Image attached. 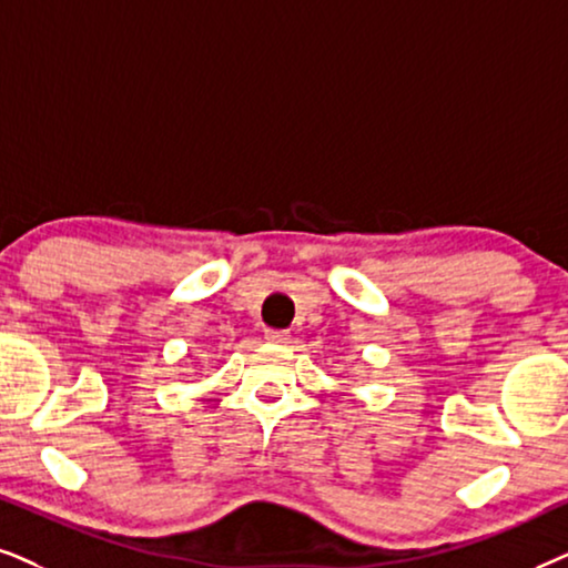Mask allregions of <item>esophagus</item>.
Instances as JSON below:
<instances>
[{
	"label": "esophagus",
	"instance_id": "esophagus-1",
	"mask_svg": "<svg viewBox=\"0 0 568 568\" xmlns=\"http://www.w3.org/2000/svg\"><path fill=\"white\" fill-rule=\"evenodd\" d=\"M264 339H267V343H272V345H285L291 339V335H288V332H283V329H267V332H264Z\"/></svg>",
	"mask_w": 568,
	"mask_h": 568
}]
</instances>
